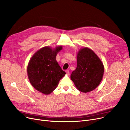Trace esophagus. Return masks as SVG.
Segmentation results:
<instances>
[{"label":"esophagus","mask_w":130,"mask_h":130,"mask_svg":"<svg viewBox=\"0 0 130 130\" xmlns=\"http://www.w3.org/2000/svg\"><path fill=\"white\" fill-rule=\"evenodd\" d=\"M66 74H67V75H70V71H69V70H66Z\"/></svg>","instance_id":"esophagus-1"}]
</instances>
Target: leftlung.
<instances>
[{
  "instance_id": "1",
  "label": "left lung",
  "mask_w": 130,
  "mask_h": 130,
  "mask_svg": "<svg viewBox=\"0 0 130 130\" xmlns=\"http://www.w3.org/2000/svg\"><path fill=\"white\" fill-rule=\"evenodd\" d=\"M104 65L99 57L87 47L80 49L77 56V67L71 78L78 91L87 93L100 84L104 74Z\"/></svg>"
}]
</instances>
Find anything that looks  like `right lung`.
Returning a JSON list of instances; mask_svg holds the SVG:
<instances>
[{
	"label": "right lung",
	"mask_w": 130,
	"mask_h": 130,
	"mask_svg": "<svg viewBox=\"0 0 130 130\" xmlns=\"http://www.w3.org/2000/svg\"><path fill=\"white\" fill-rule=\"evenodd\" d=\"M61 50V46L54 49L44 47L34 54L29 61L27 74L30 83L44 94L52 93L66 74L56 60L57 54Z\"/></svg>",
	"instance_id": "obj_1"
}]
</instances>
